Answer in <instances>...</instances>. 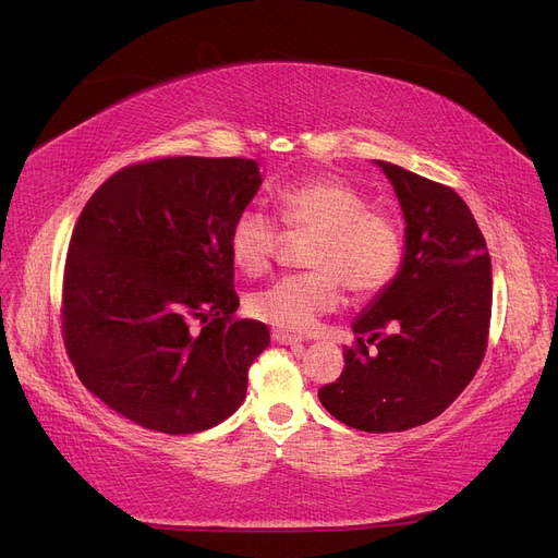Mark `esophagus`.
Here are the masks:
<instances>
[{
    "label": "esophagus",
    "instance_id": "esophagus-1",
    "mask_svg": "<svg viewBox=\"0 0 558 558\" xmlns=\"http://www.w3.org/2000/svg\"><path fill=\"white\" fill-rule=\"evenodd\" d=\"M271 338H274L276 342H280V344H290V347L301 344V338H296V336H292V333H284V331H274Z\"/></svg>",
    "mask_w": 558,
    "mask_h": 558
}]
</instances>
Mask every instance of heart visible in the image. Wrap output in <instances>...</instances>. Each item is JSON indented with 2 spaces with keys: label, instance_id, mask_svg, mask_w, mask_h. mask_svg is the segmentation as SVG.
I'll return each mask as SVG.
<instances>
[{
  "label": "heart",
  "instance_id": "1",
  "mask_svg": "<svg viewBox=\"0 0 558 558\" xmlns=\"http://www.w3.org/2000/svg\"><path fill=\"white\" fill-rule=\"evenodd\" d=\"M282 222L311 232L307 266L313 271L284 276L247 296V313L284 331H307L342 303V284L354 296H375L393 280L402 259L396 220L369 209L367 197L342 179L319 177L284 185L276 193ZM280 230L257 206L236 214L230 255L247 276L271 266Z\"/></svg>",
  "mask_w": 558,
  "mask_h": 558
}]
</instances>
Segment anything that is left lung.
<instances>
[{
    "mask_svg": "<svg viewBox=\"0 0 558 558\" xmlns=\"http://www.w3.org/2000/svg\"><path fill=\"white\" fill-rule=\"evenodd\" d=\"M404 216L396 278L354 319L356 349L319 402L361 432H402L437 418L487 349L492 262L476 218L448 185L377 160ZM378 342L375 353L366 344Z\"/></svg>",
    "mask_w": 558,
    "mask_h": 558,
    "instance_id": "1",
    "label": "left lung"
}]
</instances>
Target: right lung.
Listing matches in <instances>:
<instances>
[{
	"instance_id": "obj_1",
	"label": "right lung",
	"mask_w": 558,
	"mask_h": 558,
	"mask_svg": "<svg viewBox=\"0 0 558 558\" xmlns=\"http://www.w3.org/2000/svg\"><path fill=\"white\" fill-rule=\"evenodd\" d=\"M259 185L251 158H160L112 174L82 209L64 340L80 381L123 418L193 435L241 407L271 338L234 319L230 230Z\"/></svg>"
}]
</instances>
